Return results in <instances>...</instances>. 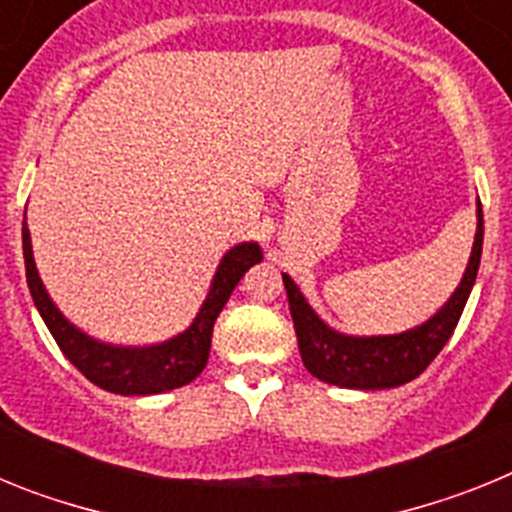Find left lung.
Wrapping results in <instances>:
<instances>
[{"mask_svg": "<svg viewBox=\"0 0 512 512\" xmlns=\"http://www.w3.org/2000/svg\"><path fill=\"white\" fill-rule=\"evenodd\" d=\"M482 238H485V220H482V205L477 202V233H474L469 264L459 287L451 292L436 315L392 336H348L330 328L318 312L312 310L295 279L282 274L289 312L295 320L297 346H300L307 372L320 382L346 387V390H390L423 374L425 366L436 359L438 351L451 338L464 305L472 295L479 259H482Z\"/></svg>", "mask_w": 512, "mask_h": 512, "instance_id": "8db88e82", "label": "left lung"}]
</instances>
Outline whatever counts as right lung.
Masks as SVG:
<instances>
[{
    "label": "right lung",
    "mask_w": 512,
    "mask_h": 512,
    "mask_svg": "<svg viewBox=\"0 0 512 512\" xmlns=\"http://www.w3.org/2000/svg\"><path fill=\"white\" fill-rule=\"evenodd\" d=\"M22 253H25V274L30 295H33L43 323L48 325L51 336L61 346L63 356L89 382H94L107 392L128 397L161 395V392L184 387V384L200 377L202 369L207 366V359H210L212 328H215L217 315L225 307L228 297L233 295V289L238 287L243 274L264 259V251L256 241L238 243L230 251H225V256L220 259L210 289H207L205 302H202L194 320L182 333H176V336L166 338L161 343H151V346H117V343L99 341V338L84 333L51 300L33 259L27 212L25 220H22Z\"/></svg>",
    "instance_id": "obj_1"
}]
</instances>
